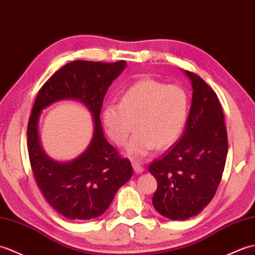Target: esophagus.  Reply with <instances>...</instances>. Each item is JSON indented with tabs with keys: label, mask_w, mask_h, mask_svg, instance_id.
Segmentation results:
<instances>
[{
	"label": "esophagus",
	"mask_w": 255,
	"mask_h": 255,
	"mask_svg": "<svg viewBox=\"0 0 255 255\" xmlns=\"http://www.w3.org/2000/svg\"><path fill=\"white\" fill-rule=\"evenodd\" d=\"M132 166H133L134 171L136 172V173H142L144 171V167L140 165L139 162H137V161H133L132 162Z\"/></svg>",
	"instance_id": "1"
}]
</instances>
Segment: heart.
Listing matches in <instances>:
<instances>
[{
  "label": "heart",
  "mask_w": 255,
  "mask_h": 255,
  "mask_svg": "<svg viewBox=\"0 0 255 255\" xmlns=\"http://www.w3.org/2000/svg\"><path fill=\"white\" fill-rule=\"evenodd\" d=\"M189 113V96L178 85H166L143 78L129 86L121 103L107 101L101 108V122L109 138L122 146L131 132L135 133L126 147L127 154L143 159L158 146L165 149L182 134Z\"/></svg>",
  "instance_id": "1"
}]
</instances>
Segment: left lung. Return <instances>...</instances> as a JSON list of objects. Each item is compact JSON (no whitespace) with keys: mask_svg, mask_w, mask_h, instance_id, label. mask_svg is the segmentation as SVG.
<instances>
[{"mask_svg":"<svg viewBox=\"0 0 255 255\" xmlns=\"http://www.w3.org/2000/svg\"><path fill=\"white\" fill-rule=\"evenodd\" d=\"M184 73L193 93L183 135L148 168L157 180L152 205L171 220L193 217L208 205L222 180L228 154L224 112L217 95L199 75Z\"/></svg>","mask_w":255,"mask_h":255,"instance_id":"1","label":"left lung"}]
</instances>
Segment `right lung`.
<instances>
[{
	"label": "right lung",
	"mask_w": 255,
	"mask_h": 255,
	"mask_svg": "<svg viewBox=\"0 0 255 255\" xmlns=\"http://www.w3.org/2000/svg\"><path fill=\"white\" fill-rule=\"evenodd\" d=\"M126 66V61H73L44 83L33 105L27 128L33 177L49 204L69 219L89 220L103 215L118 190L133 175L131 161L121 158L105 138L99 118L107 90ZM64 99L84 103L94 121L88 148L71 162L50 158L40 144L37 129L41 111Z\"/></svg>",
	"instance_id": "right-lung-1"
}]
</instances>
